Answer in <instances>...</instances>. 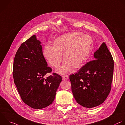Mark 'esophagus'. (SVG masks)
<instances>
[{
    "instance_id": "esophagus-1",
    "label": "esophagus",
    "mask_w": 125,
    "mask_h": 125,
    "mask_svg": "<svg viewBox=\"0 0 125 125\" xmlns=\"http://www.w3.org/2000/svg\"><path fill=\"white\" fill-rule=\"evenodd\" d=\"M63 78V80H66V79H68L69 78V76L68 75H63L62 76Z\"/></svg>"
}]
</instances>
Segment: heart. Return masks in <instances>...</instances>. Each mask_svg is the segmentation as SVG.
<instances>
[{
	"label": "heart",
	"mask_w": 125,
	"mask_h": 125,
	"mask_svg": "<svg viewBox=\"0 0 125 125\" xmlns=\"http://www.w3.org/2000/svg\"><path fill=\"white\" fill-rule=\"evenodd\" d=\"M93 39L88 35L80 32L65 34L56 38L52 45L47 44L43 50V55L49 64L57 68L62 60L63 53L65 60L57 72L64 74L72 67H81L89 56L92 50Z\"/></svg>",
	"instance_id": "1"
}]
</instances>
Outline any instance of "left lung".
<instances>
[{"label": "left lung", "mask_w": 125, "mask_h": 125, "mask_svg": "<svg viewBox=\"0 0 125 125\" xmlns=\"http://www.w3.org/2000/svg\"><path fill=\"white\" fill-rule=\"evenodd\" d=\"M94 60L69 76L73 96L87 108L97 106L106 100L111 90L114 61L105 43L94 54Z\"/></svg>", "instance_id": "1"}]
</instances>
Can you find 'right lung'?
Wrapping results in <instances>:
<instances>
[{
  "instance_id": "add662e5",
  "label": "right lung",
  "mask_w": 125,
  "mask_h": 125,
  "mask_svg": "<svg viewBox=\"0 0 125 125\" xmlns=\"http://www.w3.org/2000/svg\"><path fill=\"white\" fill-rule=\"evenodd\" d=\"M43 55L40 41L33 35L18 50L15 56L13 74L14 83L23 102L34 109L51 104L62 81L59 74L52 72Z\"/></svg>"
}]
</instances>
